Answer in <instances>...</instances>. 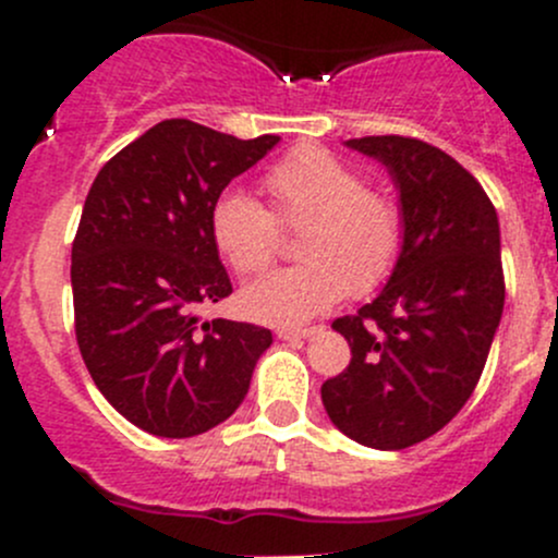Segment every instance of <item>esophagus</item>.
Listing matches in <instances>:
<instances>
[{"label":"esophagus","mask_w":558,"mask_h":558,"mask_svg":"<svg viewBox=\"0 0 558 558\" xmlns=\"http://www.w3.org/2000/svg\"><path fill=\"white\" fill-rule=\"evenodd\" d=\"M315 331H318V326H305V329H278V337L280 340H307V337H313Z\"/></svg>","instance_id":"34e87169"}]
</instances>
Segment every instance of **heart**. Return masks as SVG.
<instances>
[{
    "instance_id": "1",
    "label": "heart",
    "mask_w": 558,
    "mask_h": 558,
    "mask_svg": "<svg viewBox=\"0 0 558 558\" xmlns=\"http://www.w3.org/2000/svg\"><path fill=\"white\" fill-rule=\"evenodd\" d=\"M269 196L229 189L213 202L210 234L218 253L243 278L264 272L280 247V227L300 229L305 262L247 286L240 307L272 326H302L351 291L367 296L391 278L404 251V213L397 196L318 145H300L262 180Z\"/></svg>"
}]
</instances>
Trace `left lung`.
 Listing matches in <instances>:
<instances>
[{"mask_svg": "<svg viewBox=\"0 0 558 558\" xmlns=\"http://www.w3.org/2000/svg\"><path fill=\"white\" fill-rule=\"evenodd\" d=\"M399 189L404 251L386 289L331 324L351 364L320 386L331 424L362 446L402 451L437 435L475 391L505 307L499 221L483 185L415 137L348 140Z\"/></svg>", "mask_w": 558, "mask_h": 558, "instance_id": "left-lung-1", "label": "left lung"}]
</instances>
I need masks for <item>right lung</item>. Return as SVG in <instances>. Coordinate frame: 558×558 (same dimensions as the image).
Instances as JSON below:
<instances>
[{"label":"right lung","instance_id":"right-lung-1","mask_svg":"<svg viewBox=\"0 0 558 558\" xmlns=\"http://www.w3.org/2000/svg\"><path fill=\"white\" fill-rule=\"evenodd\" d=\"M280 137L238 140L170 118L118 150L94 178L72 243L75 337L94 384L156 437H194L227 421L272 331L196 324L232 294L210 234L229 180Z\"/></svg>","mask_w":558,"mask_h":558}]
</instances>
